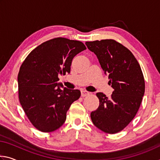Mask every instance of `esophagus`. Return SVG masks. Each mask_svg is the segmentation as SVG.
<instances>
[{
  "label": "esophagus",
  "mask_w": 160,
  "mask_h": 160,
  "mask_svg": "<svg viewBox=\"0 0 160 160\" xmlns=\"http://www.w3.org/2000/svg\"><path fill=\"white\" fill-rule=\"evenodd\" d=\"M90 94V92H88L87 90H82L81 91V95H82V97H86L88 96Z\"/></svg>",
  "instance_id": "obj_1"
}]
</instances>
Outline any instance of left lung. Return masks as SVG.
<instances>
[{
    "instance_id": "8db88e82",
    "label": "left lung",
    "mask_w": 160,
    "mask_h": 160,
    "mask_svg": "<svg viewBox=\"0 0 160 160\" xmlns=\"http://www.w3.org/2000/svg\"><path fill=\"white\" fill-rule=\"evenodd\" d=\"M88 49L98 58L109 84L113 89L109 98L96 94L99 106L91 113L92 123L107 133L120 132L133 119L145 93L141 68L131 51L113 39L86 42Z\"/></svg>"
}]
</instances>
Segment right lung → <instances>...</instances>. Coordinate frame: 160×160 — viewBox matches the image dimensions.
Returning a JSON list of instances; mask_svg holds the SVG:
<instances>
[{
	"label": "right lung",
	"mask_w": 160,
	"mask_h": 160,
	"mask_svg": "<svg viewBox=\"0 0 160 160\" xmlns=\"http://www.w3.org/2000/svg\"><path fill=\"white\" fill-rule=\"evenodd\" d=\"M86 49L82 42L57 37L32 50L21 65L18 73V96L29 121L37 130H57L66 119L72 102L80 91L68 90L58 83L60 75L70 73L72 60Z\"/></svg>",
	"instance_id": "right-lung-1"
}]
</instances>
